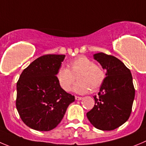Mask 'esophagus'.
<instances>
[{
  "label": "esophagus",
  "mask_w": 146,
  "mask_h": 146,
  "mask_svg": "<svg viewBox=\"0 0 146 146\" xmlns=\"http://www.w3.org/2000/svg\"><path fill=\"white\" fill-rule=\"evenodd\" d=\"M75 99H76V100H81V99H82V97H81V96H75Z\"/></svg>",
  "instance_id": "34e87169"
}]
</instances>
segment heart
Segmentation results:
<instances>
[{
	"label": "heart",
	"mask_w": 146,
	"mask_h": 146,
	"mask_svg": "<svg viewBox=\"0 0 146 146\" xmlns=\"http://www.w3.org/2000/svg\"><path fill=\"white\" fill-rule=\"evenodd\" d=\"M68 68L62 66L57 73V80L61 88L69 92L76 81L73 91L78 94L96 92L104 83L105 73L100 65L94 63L92 60L86 56H79L71 60Z\"/></svg>",
	"instance_id": "heart-1"
}]
</instances>
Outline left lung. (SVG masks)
<instances>
[{
	"label": "left lung",
	"mask_w": 146,
	"mask_h": 146,
	"mask_svg": "<svg viewBox=\"0 0 146 146\" xmlns=\"http://www.w3.org/2000/svg\"><path fill=\"white\" fill-rule=\"evenodd\" d=\"M94 58L107 70L106 78L98 96H94V107L86 113L87 118L96 128L113 130L129 119L135 98L133 77L125 64L112 55L103 52Z\"/></svg>",
	"instance_id": "obj_1"
}]
</instances>
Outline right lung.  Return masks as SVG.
Masks as SVG:
<instances>
[{"instance_id": "obj_1", "label": "right lung", "mask_w": 146, "mask_h": 146, "mask_svg": "<svg viewBox=\"0 0 146 146\" xmlns=\"http://www.w3.org/2000/svg\"><path fill=\"white\" fill-rule=\"evenodd\" d=\"M65 55L45 54L34 60L17 81L16 106L21 120L30 128L49 131L58 126L75 96L57 80Z\"/></svg>"}]
</instances>
